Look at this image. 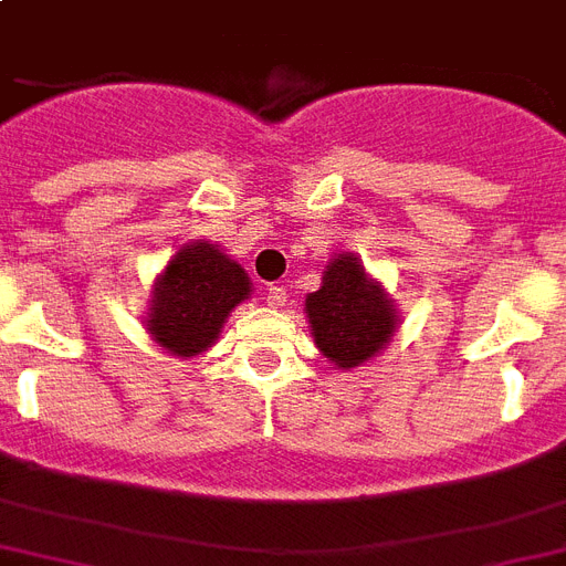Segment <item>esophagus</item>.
<instances>
[{"label": "esophagus", "mask_w": 566, "mask_h": 566, "mask_svg": "<svg viewBox=\"0 0 566 566\" xmlns=\"http://www.w3.org/2000/svg\"><path fill=\"white\" fill-rule=\"evenodd\" d=\"M269 306H274V310L286 306V289H283V286L269 289Z\"/></svg>", "instance_id": "esophagus-1"}]
</instances>
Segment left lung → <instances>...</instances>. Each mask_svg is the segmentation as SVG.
Segmentation results:
<instances>
[{"instance_id": "8db88e82", "label": "left lung", "mask_w": 566, "mask_h": 566, "mask_svg": "<svg viewBox=\"0 0 566 566\" xmlns=\"http://www.w3.org/2000/svg\"><path fill=\"white\" fill-rule=\"evenodd\" d=\"M306 317L317 349L340 370L370 361L399 326L394 297H387L381 283L364 272L361 260L349 251L326 265L321 289L306 297Z\"/></svg>"}]
</instances>
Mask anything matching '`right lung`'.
Masks as SVG:
<instances>
[{
  "label": "right lung",
  "instance_id": "1",
  "mask_svg": "<svg viewBox=\"0 0 566 566\" xmlns=\"http://www.w3.org/2000/svg\"><path fill=\"white\" fill-rule=\"evenodd\" d=\"M251 294V280L237 260L213 242L181 245L153 286L147 333L170 356L193 358L222 333L226 317Z\"/></svg>",
  "mask_w": 566,
  "mask_h": 566
}]
</instances>
